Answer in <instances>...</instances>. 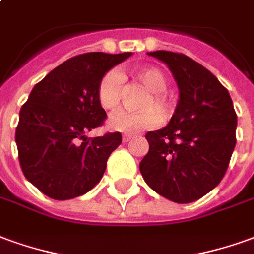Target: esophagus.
<instances>
[{"label":"esophagus","mask_w":254,"mask_h":254,"mask_svg":"<svg viewBox=\"0 0 254 254\" xmlns=\"http://www.w3.org/2000/svg\"><path fill=\"white\" fill-rule=\"evenodd\" d=\"M133 139V134H130V133H124L122 134V140L127 143V141H130V140Z\"/></svg>","instance_id":"1"}]
</instances>
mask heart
<instances>
[{"mask_svg": "<svg viewBox=\"0 0 254 254\" xmlns=\"http://www.w3.org/2000/svg\"><path fill=\"white\" fill-rule=\"evenodd\" d=\"M129 77L140 88L145 90V95L140 97L137 109L134 113H118L110 118L109 127L113 130L134 133L157 127L161 122H168L176 113L177 100L169 95L166 89L169 86V78L159 67L144 65L133 68ZM96 96L99 104L109 113H115L121 107L122 79L120 74L110 70L103 74L97 84Z\"/></svg>", "mask_w": 254, "mask_h": 254, "instance_id": "obj_1", "label": "heart"}]
</instances>
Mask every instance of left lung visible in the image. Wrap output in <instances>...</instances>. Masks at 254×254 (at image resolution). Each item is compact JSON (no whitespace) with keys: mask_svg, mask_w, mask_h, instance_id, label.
Listing matches in <instances>:
<instances>
[{"mask_svg":"<svg viewBox=\"0 0 254 254\" xmlns=\"http://www.w3.org/2000/svg\"><path fill=\"white\" fill-rule=\"evenodd\" d=\"M169 65L180 89L168 127L148 132L141 162L144 182L177 203H190L221 182L237 143V113L228 90L203 65L184 53L150 52Z\"/></svg>","mask_w":254,"mask_h":254,"instance_id":"obj_1","label":"left lung"}]
</instances>
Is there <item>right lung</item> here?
<instances>
[{
	"instance_id": "obj_1",
	"label": "right lung",
	"mask_w": 254,
	"mask_h": 254,
	"mask_svg": "<svg viewBox=\"0 0 254 254\" xmlns=\"http://www.w3.org/2000/svg\"><path fill=\"white\" fill-rule=\"evenodd\" d=\"M130 55L74 56L35 85L22 106L15 134L20 168L49 198H77L100 182L122 136L107 132L88 139L85 133L102 127L107 117L96 96L100 78Z\"/></svg>"
}]
</instances>
